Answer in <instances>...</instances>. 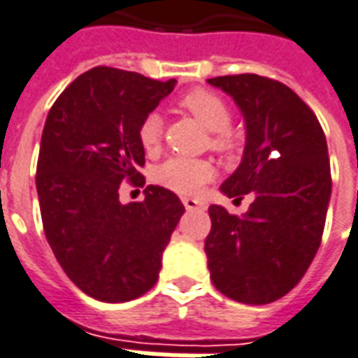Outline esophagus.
Listing matches in <instances>:
<instances>
[{"mask_svg":"<svg viewBox=\"0 0 358 358\" xmlns=\"http://www.w3.org/2000/svg\"><path fill=\"white\" fill-rule=\"evenodd\" d=\"M183 206L187 208V210H199V208H202V202L196 199H191V196H185Z\"/></svg>","mask_w":358,"mask_h":358,"instance_id":"34e87169","label":"esophagus"}]
</instances>
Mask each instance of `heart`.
<instances>
[{"instance_id":"b5f03b06","label":"heart","mask_w":358,"mask_h":358,"mask_svg":"<svg viewBox=\"0 0 358 358\" xmlns=\"http://www.w3.org/2000/svg\"><path fill=\"white\" fill-rule=\"evenodd\" d=\"M181 108L191 113L192 117L199 119L212 134V148L217 152L229 154L237 148V138L229 133L231 127V108L227 106L222 96L215 92L199 88L192 92L185 94L181 98ZM164 134V121L162 115L152 111L143 119L138 127V141L146 152H156L162 143ZM214 166L204 159H191L173 156L167 158L164 164H159L154 171V181L162 187L177 194H194L199 192L208 181L214 179Z\"/></svg>"}]
</instances>
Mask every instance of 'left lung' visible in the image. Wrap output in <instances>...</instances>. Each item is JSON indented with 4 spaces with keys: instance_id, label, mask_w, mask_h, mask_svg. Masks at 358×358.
Wrapping results in <instances>:
<instances>
[{
    "instance_id": "8db88e82",
    "label": "left lung",
    "mask_w": 358,
    "mask_h": 358,
    "mask_svg": "<svg viewBox=\"0 0 358 358\" xmlns=\"http://www.w3.org/2000/svg\"><path fill=\"white\" fill-rule=\"evenodd\" d=\"M208 83L231 96L247 125L243 159L220 191L235 200L255 194L241 217L208 208V270L225 296L268 305L295 287L320 247L331 194L328 144L314 111L283 83L250 73Z\"/></svg>"
}]
</instances>
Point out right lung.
I'll return each instance as SVG.
<instances>
[{"mask_svg":"<svg viewBox=\"0 0 358 358\" xmlns=\"http://www.w3.org/2000/svg\"><path fill=\"white\" fill-rule=\"evenodd\" d=\"M133 71L94 67L71 83L45 119L36 191L45 239L69 280L103 303L150 291L185 206L158 185L143 202H119V187H144L143 119L171 94Z\"/></svg>","mask_w":358,"mask_h":358,"instance_id":"add662e5","label":"right lung"}]
</instances>
